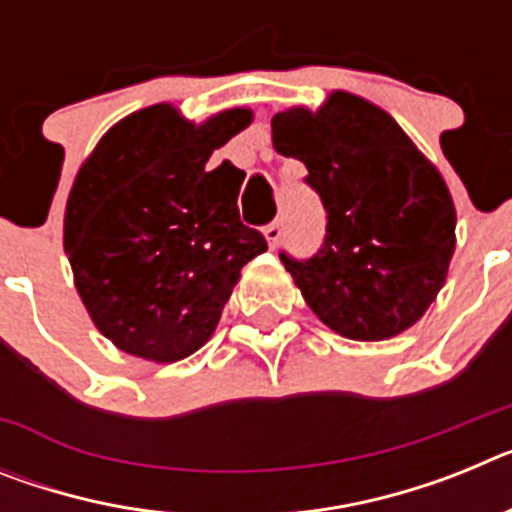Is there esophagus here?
<instances>
[{
	"instance_id": "esophagus-1",
	"label": "esophagus",
	"mask_w": 512,
	"mask_h": 512,
	"mask_svg": "<svg viewBox=\"0 0 512 512\" xmlns=\"http://www.w3.org/2000/svg\"><path fill=\"white\" fill-rule=\"evenodd\" d=\"M282 233H284V228H282V220H279V217H277V220H271V223L264 228L266 241H269L271 248H274L279 241H282Z\"/></svg>"
}]
</instances>
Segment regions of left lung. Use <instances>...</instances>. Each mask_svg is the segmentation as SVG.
<instances>
[{
  "instance_id": "1",
  "label": "left lung",
  "mask_w": 512,
  "mask_h": 512,
  "mask_svg": "<svg viewBox=\"0 0 512 512\" xmlns=\"http://www.w3.org/2000/svg\"><path fill=\"white\" fill-rule=\"evenodd\" d=\"M271 133L279 153L307 166L328 220L310 259L279 251L310 310L354 341L410 328L454 256V202L436 166L387 112L346 92L315 115L279 112Z\"/></svg>"
}]
</instances>
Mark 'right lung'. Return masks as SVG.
<instances>
[{
  "label": "right lung",
  "instance_id": "add662e5",
  "mask_svg": "<svg viewBox=\"0 0 512 512\" xmlns=\"http://www.w3.org/2000/svg\"><path fill=\"white\" fill-rule=\"evenodd\" d=\"M251 122L230 110L194 128L169 104L117 122L76 176L63 220L76 289L128 354L179 361L212 336L243 266L266 251L241 223L243 174L212 151Z\"/></svg>",
  "mask_w": 512,
  "mask_h": 512
}]
</instances>
